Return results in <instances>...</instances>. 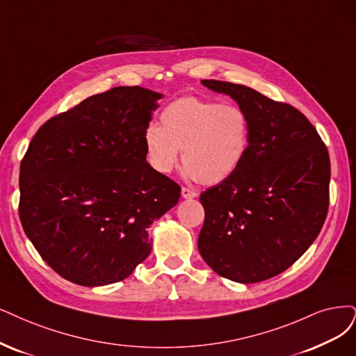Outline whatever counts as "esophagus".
I'll return each mask as SVG.
<instances>
[{
    "label": "esophagus",
    "instance_id": "34e87169",
    "mask_svg": "<svg viewBox=\"0 0 356 356\" xmlns=\"http://www.w3.org/2000/svg\"><path fill=\"white\" fill-rule=\"evenodd\" d=\"M196 195H198V193H196L192 189H189V188H181V198L192 200V198H196Z\"/></svg>",
    "mask_w": 356,
    "mask_h": 356
}]
</instances>
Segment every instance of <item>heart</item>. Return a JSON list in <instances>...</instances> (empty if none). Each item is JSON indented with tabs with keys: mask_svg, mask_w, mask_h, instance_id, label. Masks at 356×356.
Returning <instances> with one entry per match:
<instances>
[{
	"mask_svg": "<svg viewBox=\"0 0 356 356\" xmlns=\"http://www.w3.org/2000/svg\"><path fill=\"white\" fill-rule=\"evenodd\" d=\"M160 122L143 134L147 160L158 173H170L183 149L186 177L216 185L229 179L248 154L251 124L236 104L185 97L168 104Z\"/></svg>",
	"mask_w": 356,
	"mask_h": 356,
	"instance_id": "b5f03b06",
	"label": "heart"
}]
</instances>
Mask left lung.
<instances>
[{
	"label": "left lung",
	"instance_id": "8db88e82",
	"mask_svg": "<svg viewBox=\"0 0 356 356\" xmlns=\"http://www.w3.org/2000/svg\"><path fill=\"white\" fill-rule=\"evenodd\" d=\"M202 85L238 102L251 135L241 167L201 193L200 254L221 277L264 282L291 267L317 239L328 211V151L292 105L243 85Z\"/></svg>",
	"mask_w": 356,
	"mask_h": 356
}]
</instances>
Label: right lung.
<instances>
[{
    "mask_svg": "<svg viewBox=\"0 0 356 356\" xmlns=\"http://www.w3.org/2000/svg\"><path fill=\"white\" fill-rule=\"evenodd\" d=\"M163 95L118 86L49 118L20 164L23 230L63 279L122 282L152 249L148 227L180 186L147 163L145 129Z\"/></svg>",
    "mask_w": 356,
    "mask_h": 356,
    "instance_id": "right-lung-1",
    "label": "right lung"
}]
</instances>
